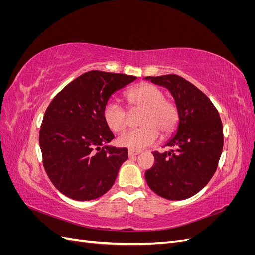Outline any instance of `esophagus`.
Here are the masks:
<instances>
[{
	"label": "esophagus",
	"mask_w": 255,
	"mask_h": 255,
	"mask_svg": "<svg viewBox=\"0 0 255 255\" xmlns=\"http://www.w3.org/2000/svg\"><path fill=\"white\" fill-rule=\"evenodd\" d=\"M138 154H140V151H135V150H128V156L129 157H135Z\"/></svg>",
	"instance_id": "1"
}]
</instances>
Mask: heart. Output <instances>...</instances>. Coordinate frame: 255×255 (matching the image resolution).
Returning a JSON list of instances; mask_svg holds the SVG:
<instances>
[{
  "label": "heart",
  "mask_w": 255,
  "mask_h": 255,
  "mask_svg": "<svg viewBox=\"0 0 255 255\" xmlns=\"http://www.w3.org/2000/svg\"><path fill=\"white\" fill-rule=\"evenodd\" d=\"M126 97L130 111H142L139 118L142 127L121 135L117 140L120 146L140 150L152 145L158 135L166 138L174 132L179 123V110L166 99L163 89L151 83H141L129 89ZM103 118L114 133H121L128 127V112L117 102L105 104Z\"/></svg>",
  "instance_id": "obj_1"
}]
</instances>
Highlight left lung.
Wrapping results in <instances>:
<instances>
[{
    "label": "left lung",
    "mask_w": 255,
    "mask_h": 255,
    "mask_svg": "<svg viewBox=\"0 0 255 255\" xmlns=\"http://www.w3.org/2000/svg\"><path fill=\"white\" fill-rule=\"evenodd\" d=\"M145 79L170 90L180 118L176 134L166 144L171 150L153 152L155 161L145 171V181L165 199L190 198L210 182L218 167L223 148L219 113L205 94L180 75Z\"/></svg>",
    "instance_id": "8db88e82"
}]
</instances>
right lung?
Segmentation results:
<instances>
[{"instance_id":"add662e5","label":"right lung","mask_w":255,"mask_h":255,"mask_svg":"<svg viewBox=\"0 0 255 255\" xmlns=\"http://www.w3.org/2000/svg\"><path fill=\"white\" fill-rule=\"evenodd\" d=\"M133 75L91 70L54 97L39 132L42 163L61 194L78 201L103 196L128 158L127 148L107 145L115 136L103 118L104 106Z\"/></svg>"}]
</instances>
